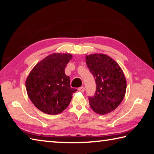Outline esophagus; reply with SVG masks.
Wrapping results in <instances>:
<instances>
[{
    "label": "esophagus",
    "instance_id": "esophagus-1",
    "mask_svg": "<svg viewBox=\"0 0 154 154\" xmlns=\"http://www.w3.org/2000/svg\"><path fill=\"white\" fill-rule=\"evenodd\" d=\"M79 92H84V90H85V88H84V87H83V86H82V87H80V88H79Z\"/></svg>",
    "mask_w": 154,
    "mask_h": 154
}]
</instances>
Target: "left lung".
<instances>
[{"mask_svg": "<svg viewBox=\"0 0 154 154\" xmlns=\"http://www.w3.org/2000/svg\"><path fill=\"white\" fill-rule=\"evenodd\" d=\"M85 60L96 84L94 95L88 97L91 108L100 115L111 112L120 105L126 93L123 71L106 55L92 54L85 57Z\"/></svg>", "mask_w": 154, "mask_h": 154, "instance_id": "obj_1", "label": "left lung"}]
</instances>
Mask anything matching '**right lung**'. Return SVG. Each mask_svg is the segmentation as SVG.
I'll return each mask as SVG.
<instances>
[{
	"label": "right lung",
	"mask_w": 154,
	"mask_h": 154,
	"mask_svg": "<svg viewBox=\"0 0 154 154\" xmlns=\"http://www.w3.org/2000/svg\"><path fill=\"white\" fill-rule=\"evenodd\" d=\"M71 58L69 54H51L38 62L28 75L26 82L28 97L40 111L56 115L69 106L72 94L77 92L64 73Z\"/></svg>",
	"instance_id": "1"
}]
</instances>
